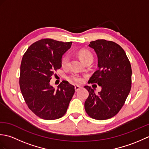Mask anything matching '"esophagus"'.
Segmentation results:
<instances>
[{
    "instance_id": "obj_1",
    "label": "esophagus",
    "mask_w": 149,
    "mask_h": 149,
    "mask_svg": "<svg viewBox=\"0 0 149 149\" xmlns=\"http://www.w3.org/2000/svg\"><path fill=\"white\" fill-rule=\"evenodd\" d=\"M80 88H81V86H75V91H78L79 90H80Z\"/></svg>"
}]
</instances>
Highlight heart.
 <instances>
[{"instance_id":"heart-1","label":"heart","mask_w":149,"mask_h":149,"mask_svg":"<svg viewBox=\"0 0 149 149\" xmlns=\"http://www.w3.org/2000/svg\"><path fill=\"white\" fill-rule=\"evenodd\" d=\"M79 56L81 59L84 63L86 62L88 60H92L93 59V56L90 51L87 50H82L79 52ZM69 61H70V56L68 54H65L63 57L61 61V65L63 68H66L68 67L69 66ZM68 79L72 81L75 82L76 83H81L83 81V77L80 76L79 75L76 74H73L70 75L68 77Z\"/></svg>"}]
</instances>
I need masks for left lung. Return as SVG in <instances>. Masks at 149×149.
<instances>
[{
  "mask_svg": "<svg viewBox=\"0 0 149 149\" xmlns=\"http://www.w3.org/2000/svg\"><path fill=\"white\" fill-rule=\"evenodd\" d=\"M89 46L98 57L99 69L88 81L102 87L98 94L91 86H85L89 96L84 108L88 116L98 120L112 118L122 109L131 88L130 61L118 44L106 40L91 42Z\"/></svg>",
  "mask_w": 149,
  "mask_h": 149,
  "instance_id": "8db88e82",
  "label": "left lung"
}]
</instances>
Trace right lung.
I'll return each instance as SVG.
<instances>
[{
	"label": "right lung",
	"instance_id": "add662e5",
	"mask_svg": "<svg viewBox=\"0 0 149 149\" xmlns=\"http://www.w3.org/2000/svg\"><path fill=\"white\" fill-rule=\"evenodd\" d=\"M72 43L42 39L33 43L22 58L19 78L21 92L28 107L42 119L52 120L64 116L75 93L74 86L66 81L57 90L50 85L54 72L61 68L62 56Z\"/></svg>",
	"mask_w": 149,
	"mask_h": 149
}]
</instances>
